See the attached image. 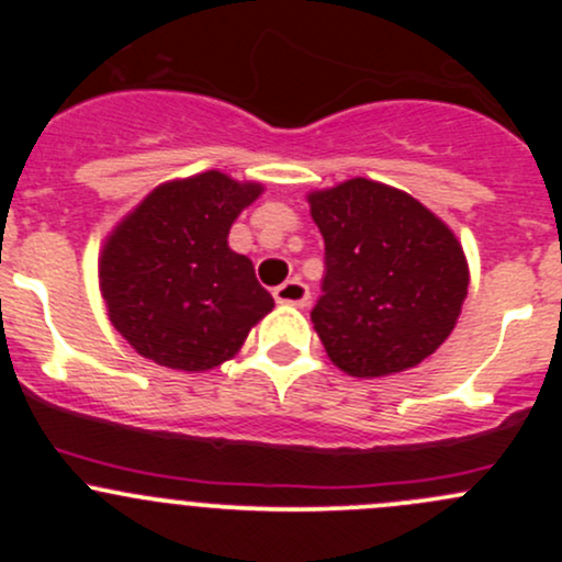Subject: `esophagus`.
Masks as SVG:
<instances>
[{
	"instance_id": "1",
	"label": "esophagus",
	"mask_w": 562,
	"mask_h": 562,
	"mask_svg": "<svg viewBox=\"0 0 562 562\" xmlns=\"http://www.w3.org/2000/svg\"><path fill=\"white\" fill-rule=\"evenodd\" d=\"M277 304H291V307H304L310 302V291L302 280H288L280 288H274Z\"/></svg>"
}]
</instances>
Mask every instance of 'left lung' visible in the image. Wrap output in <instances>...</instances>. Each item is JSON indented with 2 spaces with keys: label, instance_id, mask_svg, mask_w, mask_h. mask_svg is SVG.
Returning <instances> with one entry per match:
<instances>
[{
  "label": "left lung",
  "instance_id": "left-lung-1",
  "mask_svg": "<svg viewBox=\"0 0 562 562\" xmlns=\"http://www.w3.org/2000/svg\"><path fill=\"white\" fill-rule=\"evenodd\" d=\"M326 241L313 310L328 359L350 378L422 364L454 331L470 269L454 231L424 203L381 181H342L307 195Z\"/></svg>",
  "mask_w": 562,
  "mask_h": 562
}]
</instances>
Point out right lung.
Listing matches in <instances>:
<instances>
[{"label": "right lung", "instance_id": "add662e5", "mask_svg": "<svg viewBox=\"0 0 562 562\" xmlns=\"http://www.w3.org/2000/svg\"><path fill=\"white\" fill-rule=\"evenodd\" d=\"M260 192V181L223 171L162 181L105 236L100 293L135 353L168 370H214L271 313L252 260L228 247L231 225Z\"/></svg>", "mask_w": 562, "mask_h": 562}]
</instances>
